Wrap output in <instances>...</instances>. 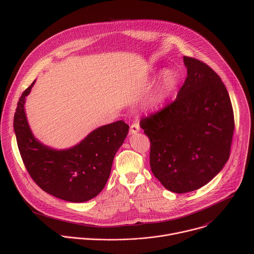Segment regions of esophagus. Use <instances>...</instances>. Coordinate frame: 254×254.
Listing matches in <instances>:
<instances>
[{
	"label": "esophagus",
	"mask_w": 254,
	"mask_h": 254,
	"mask_svg": "<svg viewBox=\"0 0 254 254\" xmlns=\"http://www.w3.org/2000/svg\"><path fill=\"white\" fill-rule=\"evenodd\" d=\"M140 130V127H139V125L137 123H134L130 126V128H129V131L131 134H135L137 133L138 131Z\"/></svg>",
	"instance_id": "obj_1"
}]
</instances>
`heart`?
Segmentation results:
<instances>
[{
	"instance_id": "b5f03b06",
	"label": "heart",
	"mask_w": 254,
	"mask_h": 254,
	"mask_svg": "<svg viewBox=\"0 0 254 254\" xmlns=\"http://www.w3.org/2000/svg\"><path fill=\"white\" fill-rule=\"evenodd\" d=\"M177 85V74L171 69H165L160 75L156 92L151 99L152 105H158L163 102L174 90Z\"/></svg>"
}]
</instances>
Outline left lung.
Instances as JSON below:
<instances>
[{
  "mask_svg": "<svg viewBox=\"0 0 254 254\" xmlns=\"http://www.w3.org/2000/svg\"><path fill=\"white\" fill-rule=\"evenodd\" d=\"M183 60L187 78L176 100L140 122L151 140L154 176L178 194L205 186L221 172L234 130L232 105L221 78L195 58Z\"/></svg>",
  "mask_w": 254,
  "mask_h": 254,
  "instance_id": "left-lung-1",
  "label": "left lung"
}]
</instances>
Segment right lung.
Returning a JSON list of instances; mask_svg holds the SVG:
<instances>
[{
	"label": "right lung",
	"mask_w": 254,
	"mask_h": 254,
	"mask_svg": "<svg viewBox=\"0 0 254 254\" xmlns=\"http://www.w3.org/2000/svg\"><path fill=\"white\" fill-rule=\"evenodd\" d=\"M35 82L23 92L14 117V130L25 167L46 193L68 202H86L104 188L129 127L119 121L93 129L71 148L57 150L46 146L33 134L25 112L26 97Z\"/></svg>",
	"instance_id": "1"
}]
</instances>
